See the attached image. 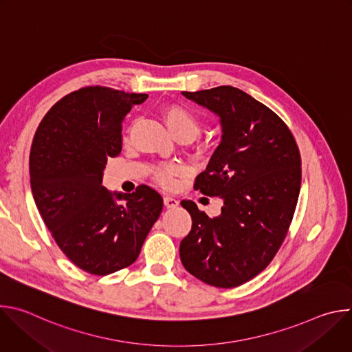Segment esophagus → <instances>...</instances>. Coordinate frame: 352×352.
Instances as JSON below:
<instances>
[{
  "label": "esophagus",
  "mask_w": 352,
  "mask_h": 352,
  "mask_svg": "<svg viewBox=\"0 0 352 352\" xmlns=\"http://www.w3.org/2000/svg\"><path fill=\"white\" fill-rule=\"evenodd\" d=\"M164 206L167 208V209H174V208H177L178 206V200L175 199V197H173V196H164Z\"/></svg>",
  "instance_id": "obj_1"
}]
</instances>
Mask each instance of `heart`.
I'll list each match as a JSON object with an SVG mask.
<instances>
[{
  "label": "heart",
  "mask_w": 352,
  "mask_h": 352,
  "mask_svg": "<svg viewBox=\"0 0 352 352\" xmlns=\"http://www.w3.org/2000/svg\"><path fill=\"white\" fill-rule=\"evenodd\" d=\"M163 118L175 139H190L193 140L200 132L199 118L186 107L171 104L163 110ZM181 173L177 166H166L157 170V178L166 185L173 182V178Z\"/></svg>",
  "instance_id": "1"
}]
</instances>
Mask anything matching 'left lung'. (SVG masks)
<instances>
[{
  "label": "left lung",
  "mask_w": 352,
  "mask_h": 352,
  "mask_svg": "<svg viewBox=\"0 0 352 352\" xmlns=\"http://www.w3.org/2000/svg\"><path fill=\"white\" fill-rule=\"evenodd\" d=\"M182 94L220 120V144L195 189L219 196L223 208L210 219L182 200L192 228L179 243L181 262L209 285L238 287L258 276L284 241L299 196V150L283 120L236 87Z\"/></svg>",
  "instance_id": "1"
}]
</instances>
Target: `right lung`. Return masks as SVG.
Here are the masks:
<instances>
[{
    "label": "right lung",
    "instance_id": "obj_1",
    "mask_svg": "<svg viewBox=\"0 0 352 352\" xmlns=\"http://www.w3.org/2000/svg\"><path fill=\"white\" fill-rule=\"evenodd\" d=\"M91 86L63 97L40 122L30 148L36 206L57 245L79 269L106 276L132 265L163 210L162 196L103 185L109 157L122 148V122L147 98Z\"/></svg>",
    "mask_w": 352,
    "mask_h": 352
}]
</instances>
